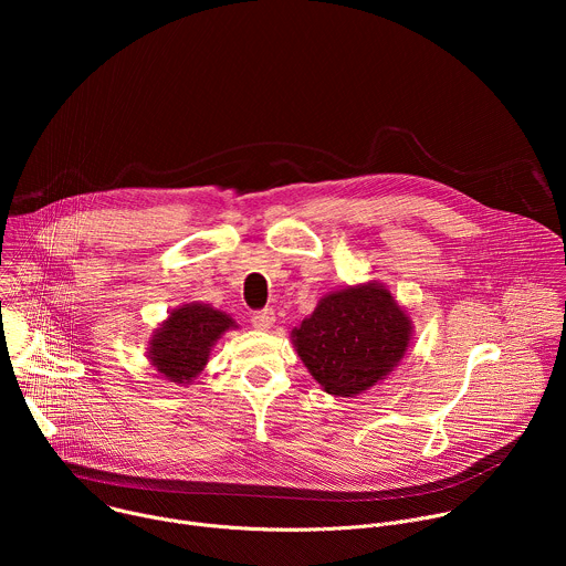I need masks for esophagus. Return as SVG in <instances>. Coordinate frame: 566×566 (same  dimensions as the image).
Instances as JSON below:
<instances>
[{"label":"esophagus","instance_id":"obj_1","mask_svg":"<svg viewBox=\"0 0 566 566\" xmlns=\"http://www.w3.org/2000/svg\"><path fill=\"white\" fill-rule=\"evenodd\" d=\"M251 322H253V327H255V329L266 332V329H271V327H273V322H275V311H273V308L255 311V313L251 315Z\"/></svg>","mask_w":566,"mask_h":566}]
</instances>
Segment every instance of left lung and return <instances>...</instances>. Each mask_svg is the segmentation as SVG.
<instances>
[{
  "mask_svg": "<svg viewBox=\"0 0 566 566\" xmlns=\"http://www.w3.org/2000/svg\"><path fill=\"white\" fill-rule=\"evenodd\" d=\"M410 319L378 284L319 300L293 343L311 376L336 396H354L385 378L406 354Z\"/></svg>",
  "mask_w": 566,
  "mask_h": 566,
  "instance_id": "obj_1",
  "label": "left lung"
}]
</instances>
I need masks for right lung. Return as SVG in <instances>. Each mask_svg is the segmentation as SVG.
Returning <instances> with one entry per match:
<instances>
[{"mask_svg":"<svg viewBox=\"0 0 566 566\" xmlns=\"http://www.w3.org/2000/svg\"><path fill=\"white\" fill-rule=\"evenodd\" d=\"M230 327L234 322L226 313L203 304H186L154 334L149 360L168 380L190 382L208 363L210 347Z\"/></svg>","mask_w":566,"mask_h":566,"instance_id":"obj_1","label":"right lung"}]
</instances>
